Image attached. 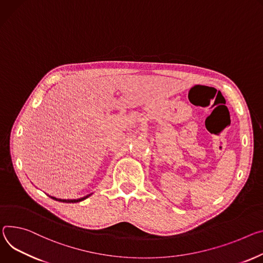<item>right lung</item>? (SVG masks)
<instances>
[{
	"mask_svg": "<svg viewBox=\"0 0 263 263\" xmlns=\"http://www.w3.org/2000/svg\"><path fill=\"white\" fill-rule=\"evenodd\" d=\"M90 195H87V196H85V197H83V198H79V199H58V198H54V197H51V198H53V199H55V200H58V201H62V202H79V201H82V200H84V199H86L87 197H89Z\"/></svg>",
	"mask_w": 263,
	"mask_h": 263,
	"instance_id": "1",
	"label": "right lung"
}]
</instances>
